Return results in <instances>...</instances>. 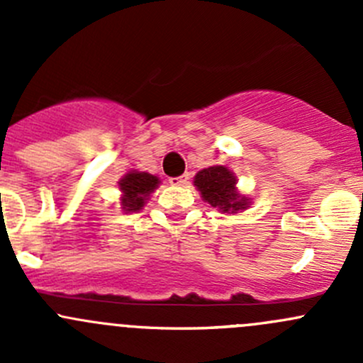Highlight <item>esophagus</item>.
<instances>
[{
  "instance_id": "esophagus-1",
  "label": "esophagus",
  "mask_w": 363,
  "mask_h": 363,
  "mask_svg": "<svg viewBox=\"0 0 363 363\" xmlns=\"http://www.w3.org/2000/svg\"><path fill=\"white\" fill-rule=\"evenodd\" d=\"M189 182V174H184V175H179V177H172L170 179V184L172 186H184Z\"/></svg>"
}]
</instances>
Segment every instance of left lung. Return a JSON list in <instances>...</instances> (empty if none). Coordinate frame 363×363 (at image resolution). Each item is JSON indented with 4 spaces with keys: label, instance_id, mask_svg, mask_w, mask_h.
<instances>
[{
    "label": "left lung",
    "instance_id": "left-lung-1",
    "mask_svg": "<svg viewBox=\"0 0 363 363\" xmlns=\"http://www.w3.org/2000/svg\"><path fill=\"white\" fill-rule=\"evenodd\" d=\"M195 186L202 193V199L212 207H218L223 212H237L247 207L246 196H240L235 191V177L226 167L203 168L195 177Z\"/></svg>",
    "mask_w": 363,
    "mask_h": 363
}]
</instances>
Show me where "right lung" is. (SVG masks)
<instances>
[{"instance_id":"1","label":"right lung","mask_w":363,"mask_h":363,"mask_svg":"<svg viewBox=\"0 0 363 363\" xmlns=\"http://www.w3.org/2000/svg\"><path fill=\"white\" fill-rule=\"evenodd\" d=\"M160 184V179L145 172H130L119 182L123 191V208L126 212H137L144 207L145 200Z\"/></svg>"}]
</instances>
